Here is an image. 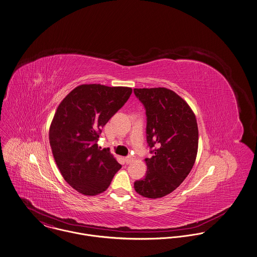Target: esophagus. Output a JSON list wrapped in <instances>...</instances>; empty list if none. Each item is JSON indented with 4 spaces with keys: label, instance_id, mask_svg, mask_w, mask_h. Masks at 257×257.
<instances>
[{
    "label": "esophagus",
    "instance_id": "esophagus-1",
    "mask_svg": "<svg viewBox=\"0 0 257 257\" xmlns=\"http://www.w3.org/2000/svg\"><path fill=\"white\" fill-rule=\"evenodd\" d=\"M125 162H126V164H131V163L134 162V158L131 157V156L126 157V158H125Z\"/></svg>",
    "mask_w": 257,
    "mask_h": 257
}]
</instances>
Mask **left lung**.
<instances>
[{
    "mask_svg": "<svg viewBox=\"0 0 257 257\" xmlns=\"http://www.w3.org/2000/svg\"><path fill=\"white\" fill-rule=\"evenodd\" d=\"M146 108L147 142L153 149L145 159V178L134 188L146 198H162L175 190L192 170L198 152V126L188 103L167 87L134 88Z\"/></svg>",
    "mask_w": 257,
    "mask_h": 257,
    "instance_id": "8db88e82",
    "label": "left lung"
}]
</instances>
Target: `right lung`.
I'll list each match as a JSON object with an SVG mask.
<instances>
[{
  "mask_svg": "<svg viewBox=\"0 0 257 257\" xmlns=\"http://www.w3.org/2000/svg\"><path fill=\"white\" fill-rule=\"evenodd\" d=\"M131 93L128 86L81 85L60 102L49 128V142L62 176L79 193L94 196L104 192L121 169L97 140Z\"/></svg>",
  "mask_w": 257,
  "mask_h": 257,
  "instance_id": "1",
  "label": "right lung"
}]
</instances>
